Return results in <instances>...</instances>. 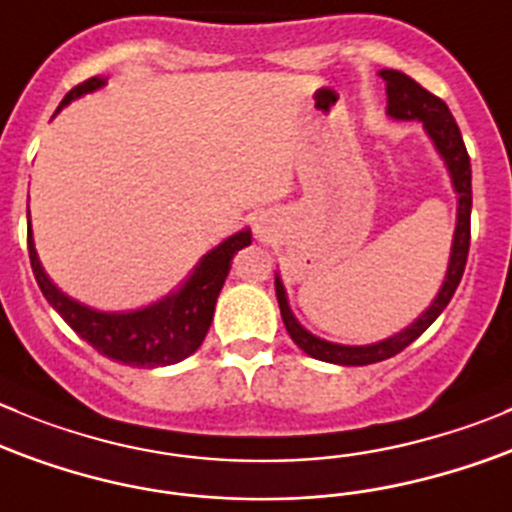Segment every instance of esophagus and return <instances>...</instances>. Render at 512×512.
I'll use <instances>...</instances> for the list:
<instances>
[{"instance_id":"34e87169","label":"esophagus","mask_w":512,"mask_h":512,"mask_svg":"<svg viewBox=\"0 0 512 512\" xmlns=\"http://www.w3.org/2000/svg\"><path fill=\"white\" fill-rule=\"evenodd\" d=\"M259 233H264V231H261V228H259Z\"/></svg>"}]
</instances>
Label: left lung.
<instances>
[{"mask_svg": "<svg viewBox=\"0 0 512 512\" xmlns=\"http://www.w3.org/2000/svg\"><path fill=\"white\" fill-rule=\"evenodd\" d=\"M379 77L387 85V115L394 120H420L425 133L430 135L432 145L445 160V168L450 173L452 188L457 193V221L455 233H452V248H450V261H447L445 279H442L440 291L435 299L430 301L425 311L405 326L402 332L392 334V337L382 339L374 344H334L319 339L311 334L309 329L296 321L294 311H291L289 299H286V289L281 276L276 274V299H279L281 319H284L286 332L294 339L296 347L306 352L309 357L321 359L329 364H342V367H364V364L384 362V359L394 357L405 347H410L427 326L445 311L450 304L452 294H455L457 284L462 279V271L467 264V251H470V208H472V170H470V155H467L465 143H462L460 128H457L455 118H452L450 107L427 92L420 82L407 77L405 72L397 70H379Z\"/></svg>", "mask_w": 512, "mask_h": 512, "instance_id": "left-lung-1", "label": "left lung"}]
</instances>
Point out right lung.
I'll return each instance as SVG.
<instances>
[{
    "mask_svg": "<svg viewBox=\"0 0 512 512\" xmlns=\"http://www.w3.org/2000/svg\"><path fill=\"white\" fill-rule=\"evenodd\" d=\"M105 85L107 80L102 77H90L82 85L72 87L57 107V113L77 97L100 90ZM248 243H251V231L243 228L218 243L216 248H211L206 256H201L191 274L180 281L178 289L165 294L163 299L133 311H100L72 299L52 284V279L42 269L37 248H34L32 223H27V251L29 261H32V274L52 309L102 357L143 369L183 362L201 347L213 321L223 281L231 271L233 256Z\"/></svg>",
    "mask_w": 512,
    "mask_h": 512,
    "instance_id": "1",
    "label": "right lung"
}]
</instances>
